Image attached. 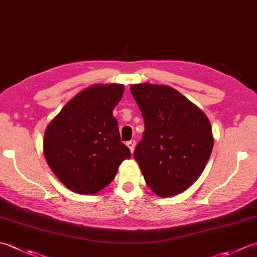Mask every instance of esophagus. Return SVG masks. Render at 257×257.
I'll use <instances>...</instances> for the list:
<instances>
[{"label":"esophagus","instance_id":"1","mask_svg":"<svg viewBox=\"0 0 257 257\" xmlns=\"http://www.w3.org/2000/svg\"><path fill=\"white\" fill-rule=\"evenodd\" d=\"M127 147L129 148V150H130V152H134V150H135V147H136V143H135V140H130V141H128L127 144Z\"/></svg>","mask_w":257,"mask_h":257}]
</instances>
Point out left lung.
Instances as JSON below:
<instances>
[{
  "label": "left lung",
  "instance_id": "left-lung-1",
  "mask_svg": "<svg viewBox=\"0 0 257 257\" xmlns=\"http://www.w3.org/2000/svg\"><path fill=\"white\" fill-rule=\"evenodd\" d=\"M130 91L145 121L134 157L146 183L161 198L183 192L210 159L214 144L210 120L170 86L134 84Z\"/></svg>",
  "mask_w": 257,
  "mask_h": 257
}]
</instances>
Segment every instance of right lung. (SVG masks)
<instances>
[{
  "label": "right lung",
  "instance_id": "obj_1",
  "mask_svg": "<svg viewBox=\"0 0 257 257\" xmlns=\"http://www.w3.org/2000/svg\"><path fill=\"white\" fill-rule=\"evenodd\" d=\"M121 84H95L65 103L47 124L43 150L59 181L79 194H95L132 157L120 140L112 110L123 95Z\"/></svg>",
  "mask_w": 257,
  "mask_h": 257
}]
</instances>
